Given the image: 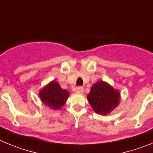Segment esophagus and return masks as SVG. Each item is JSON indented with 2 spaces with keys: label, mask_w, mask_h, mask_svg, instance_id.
<instances>
[{
  "label": "esophagus",
  "mask_w": 153,
  "mask_h": 153,
  "mask_svg": "<svg viewBox=\"0 0 153 153\" xmlns=\"http://www.w3.org/2000/svg\"><path fill=\"white\" fill-rule=\"evenodd\" d=\"M76 92L77 93H79V94H82L84 92V88L82 87V86H78L77 88L76 89Z\"/></svg>",
  "instance_id": "obj_1"
}]
</instances>
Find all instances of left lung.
<instances>
[{
	"mask_svg": "<svg viewBox=\"0 0 153 153\" xmlns=\"http://www.w3.org/2000/svg\"><path fill=\"white\" fill-rule=\"evenodd\" d=\"M87 100L94 111L100 115H108L120 102V93L109 83L98 81L91 87Z\"/></svg>",
	"mask_w": 153,
	"mask_h": 153,
	"instance_id": "1",
	"label": "left lung"
}]
</instances>
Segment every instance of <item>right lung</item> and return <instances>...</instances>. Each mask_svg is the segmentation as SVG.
<instances>
[{"label": "right lung", "instance_id": "right-lung-1", "mask_svg": "<svg viewBox=\"0 0 153 153\" xmlns=\"http://www.w3.org/2000/svg\"><path fill=\"white\" fill-rule=\"evenodd\" d=\"M69 95L70 93L62 89L60 84L55 80L51 81L39 93L43 103L53 109H60L67 102Z\"/></svg>", "mask_w": 153, "mask_h": 153}]
</instances>
